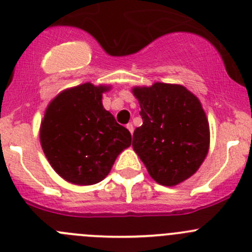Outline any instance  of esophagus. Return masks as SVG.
I'll return each mask as SVG.
<instances>
[{"label": "esophagus", "instance_id": "34e87169", "mask_svg": "<svg viewBox=\"0 0 252 252\" xmlns=\"http://www.w3.org/2000/svg\"><path fill=\"white\" fill-rule=\"evenodd\" d=\"M126 129H128V130L130 131V134L134 133V126H133V124H131V123L126 124Z\"/></svg>", "mask_w": 252, "mask_h": 252}]
</instances>
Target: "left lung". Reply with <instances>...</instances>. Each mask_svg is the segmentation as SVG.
Segmentation results:
<instances>
[{"label": "left lung", "mask_w": 252, "mask_h": 252, "mask_svg": "<svg viewBox=\"0 0 252 252\" xmlns=\"http://www.w3.org/2000/svg\"><path fill=\"white\" fill-rule=\"evenodd\" d=\"M142 126L133 149L158 184L174 187L191 177L207 156L210 126L199 98L177 84L135 86Z\"/></svg>", "instance_id": "8db88e82"}]
</instances>
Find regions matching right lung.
Returning a JSON list of instances; mask_svg holds the SVG:
<instances>
[{
  "label": "right lung",
  "instance_id": "1",
  "mask_svg": "<svg viewBox=\"0 0 252 252\" xmlns=\"http://www.w3.org/2000/svg\"><path fill=\"white\" fill-rule=\"evenodd\" d=\"M111 86L81 84L58 94L47 106L40 141L56 173L77 185H93L110 173L117 156L130 146L129 130L102 106Z\"/></svg>",
  "mask_w": 252,
  "mask_h": 252
}]
</instances>
